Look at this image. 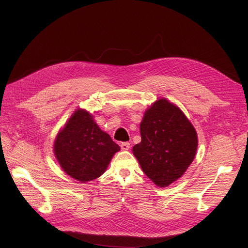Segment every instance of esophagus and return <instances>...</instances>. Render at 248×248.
I'll list each match as a JSON object with an SVG mask.
<instances>
[{
    "label": "esophagus",
    "instance_id": "obj_1",
    "mask_svg": "<svg viewBox=\"0 0 248 248\" xmlns=\"http://www.w3.org/2000/svg\"><path fill=\"white\" fill-rule=\"evenodd\" d=\"M129 147H131V144H129L128 141H124V142H122V144H121V149L123 151H127L129 149Z\"/></svg>",
    "mask_w": 248,
    "mask_h": 248
}]
</instances>
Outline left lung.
<instances>
[{
	"mask_svg": "<svg viewBox=\"0 0 248 248\" xmlns=\"http://www.w3.org/2000/svg\"><path fill=\"white\" fill-rule=\"evenodd\" d=\"M140 132L141 141L133 153L154 183L164 188L183 176L198 147L197 133L183 111L159 99L146 110Z\"/></svg>",
	"mask_w": 248,
	"mask_h": 248,
	"instance_id": "obj_1",
	"label": "left lung"
}]
</instances>
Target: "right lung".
<instances>
[{
	"label": "right lung",
	"mask_w": 248,
	"mask_h": 248,
	"mask_svg": "<svg viewBox=\"0 0 248 248\" xmlns=\"http://www.w3.org/2000/svg\"><path fill=\"white\" fill-rule=\"evenodd\" d=\"M120 150L85 109H77L71 115L54 141V154L60 167L81 183L100 177Z\"/></svg>",
	"instance_id": "obj_1"
}]
</instances>
